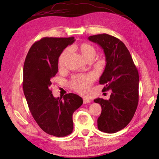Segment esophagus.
Wrapping results in <instances>:
<instances>
[{"label":"esophagus","mask_w":159,"mask_h":159,"mask_svg":"<svg viewBox=\"0 0 159 159\" xmlns=\"http://www.w3.org/2000/svg\"><path fill=\"white\" fill-rule=\"evenodd\" d=\"M83 102L84 104H86V103H90L91 102V100L90 99H88L87 98H84L83 99Z\"/></svg>","instance_id":"obj_1"}]
</instances>
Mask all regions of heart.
I'll return each mask as SVG.
<instances>
[{
	"label": "heart",
	"mask_w": 159,
	"mask_h": 159,
	"mask_svg": "<svg viewBox=\"0 0 159 159\" xmlns=\"http://www.w3.org/2000/svg\"><path fill=\"white\" fill-rule=\"evenodd\" d=\"M74 48L81 53V56L85 60H87L90 57H93L94 58L96 54V50L95 48L91 44H88V43H81L80 45L75 46ZM69 53V48H66L62 52L58 58L59 68H63ZM94 78V75L92 74L76 75L72 78L70 82V86L72 89L77 91V92L83 95L87 94L89 92Z\"/></svg>",
	"instance_id": "obj_1"
}]
</instances>
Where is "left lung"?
Returning a JSON list of instances; mask_svg holds the SVG:
<instances>
[{"instance_id": "1", "label": "left lung", "mask_w": 159, "mask_h": 159, "mask_svg": "<svg viewBox=\"0 0 159 159\" xmlns=\"http://www.w3.org/2000/svg\"><path fill=\"white\" fill-rule=\"evenodd\" d=\"M103 50L106 65L99 84L103 91H112L109 99L98 98L102 113L98 119L99 131L114 133L125 127L131 121L138 105V70L124 43L107 34L88 37Z\"/></svg>"}]
</instances>
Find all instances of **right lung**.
<instances>
[{"label":"right lung","mask_w":159,"mask_h":159,"mask_svg":"<svg viewBox=\"0 0 159 159\" xmlns=\"http://www.w3.org/2000/svg\"><path fill=\"white\" fill-rule=\"evenodd\" d=\"M74 37L42 38L30 48L23 68V90L30 113L46 133L57 137L73 131L72 115L83 103L74 93L55 98L50 85L58 70V58Z\"/></svg>","instance_id":"right-lung-1"}]
</instances>
